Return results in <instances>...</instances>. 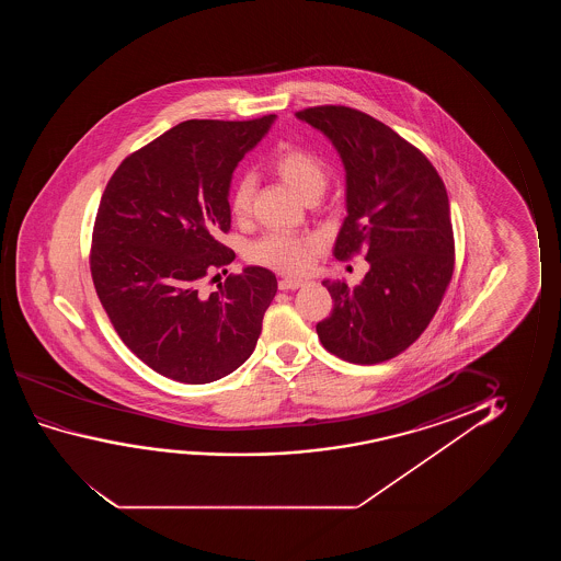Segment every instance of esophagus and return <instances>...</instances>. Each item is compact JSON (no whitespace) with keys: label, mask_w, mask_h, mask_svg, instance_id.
<instances>
[{"label":"esophagus","mask_w":561,"mask_h":561,"mask_svg":"<svg viewBox=\"0 0 561 561\" xmlns=\"http://www.w3.org/2000/svg\"><path fill=\"white\" fill-rule=\"evenodd\" d=\"M307 284V279H300V277H282L277 285H279V289H282V291H295V289L305 287Z\"/></svg>","instance_id":"obj_1"}]
</instances>
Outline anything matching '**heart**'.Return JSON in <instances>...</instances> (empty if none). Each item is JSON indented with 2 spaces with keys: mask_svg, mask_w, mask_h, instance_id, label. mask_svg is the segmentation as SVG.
<instances>
[{
  "mask_svg": "<svg viewBox=\"0 0 561 561\" xmlns=\"http://www.w3.org/2000/svg\"><path fill=\"white\" fill-rule=\"evenodd\" d=\"M270 167L293 192L305 199L312 193L322 195L328 184V169L316 154L305 149H282L274 154ZM254 176L245 174L238 180L231 192V213L238 218L249 215L254 195ZM314 253V241L308 238H297L285 231H274L259 239L249 249V256L259 264L285 272H302L310 266Z\"/></svg>",
  "mask_w": 561,
  "mask_h": 561,
  "instance_id": "obj_1",
  "label": "heart"
}]
</instances>
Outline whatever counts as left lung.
Returning <instances> with one entry per match:
<instances>
[{
	"label": "left lung",
	"mask_w": 561,
	"mask_h": 561,
	"mask_svg": "<svg viewBox=\"0 0 561 561\" xmlns=\"http://www.w3.org/2000/svg\"><path fill=\"white\" fill-rule=\"evenodd\" d=\"M322 131L345 167L346 216L333 254L364 249L360 285L323 279L333 310L316 325L322 345L353 364H377L407 351L430 325L453 277L454 236L443 180L425 154L356 108L295 113Z\"/></svg>",
	"instance_id": "left-lung-1"
}]
</instances>
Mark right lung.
Returning a JSON list of instances; mask_svg holds the SVG:
<instances>
[{
    "label": "right lung",
    "mask_w": 561,
    "mask_h": 561,
    "mask_svg": "<svg viewBox=\"0 0 561 561\" xmlns=\"http://www.w3.org/2000/svg\"><path fill=\"white\" fill-rule=\"evenodd\" d=\"M274 121L178 124L124 159L101 197L90 256L98 297L124 345L180 383L236 371L276 297L262 266L201 289L208 270L236 259L216 239L230 230L231 178Z\"/></svg>",
    "instance_id": "add662e5"
}]
</instances>
